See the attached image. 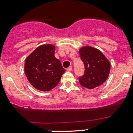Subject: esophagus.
Here are the masks:
<instances>
[{"instance_id": "1", "label": "esophagus", "mask_w": 133, "mask_h": 133, "mask_svg": "<svg viewBox=\"0 0 133 133\" xmlns=\"http://www.w3.org/2000/svg\"><path fill=\"white\" fill-rule=\"evenodd\" d=\"M72 70V66H69V68H67V69H66V70L69 72H70Z\"/></svg>"}]
</instances>
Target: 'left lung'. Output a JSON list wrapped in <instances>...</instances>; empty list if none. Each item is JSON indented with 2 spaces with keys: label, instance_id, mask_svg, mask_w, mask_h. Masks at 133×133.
Wrapping results in <instances>:
<instances>
[{
  "label": "left lung",
  "instance_id": "1",
  "mask_svg": "<svg viewBox=\"0 0 133 133\" xmlns=\"http://www.w3.org/2000/svg\"><path fill=\"white\" fill-rule=\"evenodd\" d=\"M85 65V74L79 78L81 85L92 89L103 84L110 72V63L98 49L85 45L79 50Z\"/></svg>",
  "mask_w": 133,
  "mask_h": 133
}]
</instances>
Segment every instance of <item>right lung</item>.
Segmentation results:
<instances>
[{
  "mask_svg": "<svg viewBox=\"0 0 133 133\" xmlns=\"http://www.w3.org/2000/svg\"><path fill=\"white\" fill-rule=\"evenodd\" d=\"M55 45L45 44L36 48L25 59V76L35 89L49 91L57 85L65 72L55 57Z\"/></svg>",
  "mask_w": 133,
  "mask_h": 133,
  "instance_id": "right-lung-1",
  "label": "right lung"
}]
</instances>
